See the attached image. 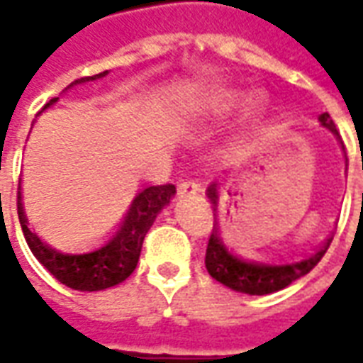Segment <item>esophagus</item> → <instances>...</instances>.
<instances>
[{
  "label": "esophagus",
  "mask_w": 363,
  "mask_h": 363,
  "mask_svg": "<svg viewBox=\"0 0 363 363\" xmlns=\"http://www.w3.org/2000/svg\"><path fill=\"white\" fill-rule=\"evenodd\" d=\"M177 190H179V194L182 196V194H189V192H196L198 184L192 181H182V182H179Z\"/></svg>",
  "instance_id": "obj_1"
}]
</instances>
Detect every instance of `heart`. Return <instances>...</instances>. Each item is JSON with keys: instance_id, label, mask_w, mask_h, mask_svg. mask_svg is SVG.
Returning <instances> with one entry per match:
<instances>
[{"instance_id": "b5f03b06", "label": "heart", "mask_w": 363, "mask_h": 363, "mask_svg": "<svg viewBox=\"0 0 363 363\" xmlns=\"http://www.w3.org/2000/svg\"><path fill=\"white\" fill-rule=\"evenodd\" d=\"M245 93L231 87H208L198 91L196 95L184 99L181 104V118L190 124H208L228 118L243 104ZM268 112V96L264 93H255L243 104V111L239 114L237 132L239 135H247L255 132L262 124Z\"/></svg>"}]
</instances>
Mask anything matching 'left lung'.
Masks as SVG:
<instances>
[{
  "label": "left lung",
  "instance_id": "8db88e82",
  "mask_svg": "<svg viewBox=\"0 0 363 363\" xmlns=\"http://www.w3.org/2000/svg\"><path fill=\"white\" fill-rule=\"evenodd\" d=\"M319 122L333 134L338 135V130L328 112L320 114ZM208 198L216 206L213 210H218V198H220L218 184H212L208 189ZM330 241L333 237H328L319 249H315L309 255L262 259V257L241 255L233 251L221 235V229L216 221L210 241H208V249H206V268L213 280H218L235 291L249 294V296H267V294L288 288L291 281L311 272L313 268L317 267V262L325 257Z\"/></svg>",
  "mask_w": 363,
  "mask_h": 363
}]
</instances>
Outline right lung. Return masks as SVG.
<instances>
[{
  "mask_svg": "<svg viewBox=\"0 0 363 363\" xmlns=\"http://www.w3.org/2000/svg\"><path fill=\"white\" fill-rule=\"evenodd\" d=\"M106 74L108 72L75 79L69 87L95 82ZM56 101L58 99H52L44 108H48ZM174 192H177L174 184L143 189L140 194H135L124 216L106 235L96 239L95 243L83 245V247L52 245L36 235L35 231L28 228L27 216L23 210L21 186L17 190V213H19L21 229L27 239L30 252L60 284H66L67 288L79 289V291H99V289L116 286L134 272L135 264L140 260V252H142L143 237L153 225L157 213L171 202Z\"/></svg>",
  "mask_w": 363,
  "mask_h": 363,
  "instance_id": "add662e5",
  "label": "right lung"
}]
</instances>
